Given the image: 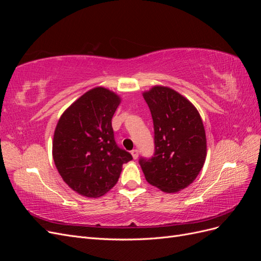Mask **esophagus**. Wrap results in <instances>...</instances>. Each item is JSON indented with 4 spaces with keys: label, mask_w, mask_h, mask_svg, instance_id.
<instances>
[{
    "label": "esophagus",
    "mask_w": 261,
    "mask_h": 261,
    "mask_svg": "<svg viewBox=\"0 0 261 261\" xmlns=\"http://www.w3.org/2000/svg\"><path fill=\"white\" fill-rule=\"evenodd\" d=\"M132 155H133V158H134V159H137V158H138V155H139V151H138V150L137 149H134V150H132Z\"/></svg>",
    "instance_id": "esophagus-1"
}]
</instances>
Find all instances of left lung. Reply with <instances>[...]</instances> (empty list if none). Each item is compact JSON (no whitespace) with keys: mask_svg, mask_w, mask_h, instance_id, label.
Listing matches in <instances>:
<instances>
[{"mask_svg":"<svg viewBox=\"0 0 261 261\" xmlns=\"http://www.w3.org/2000/svg\"><path fill=\"white\" fill-rule=\"evenodd\" d=\"M154 129V154L140 158L149 184L165 193L191 185L207 155L206 132L193 103L169 87L154 86L144 92Z\"/></svg>","mask_w":261,"mask_h":261,"instance_id":"obj_1","label":"left lung"}]
</instances>
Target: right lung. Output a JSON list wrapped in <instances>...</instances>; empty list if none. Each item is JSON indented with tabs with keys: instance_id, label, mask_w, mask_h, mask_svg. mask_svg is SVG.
<instances>
[{
	"instance_id": "1",
	"label": "right lung",
	"mask_w": 261,
	"mask_h": 261,
	"mask_svg": "<svg viewBox=\"0 0 261 261\" xmlns=\"http://www.w3.org/2000/svg\"><path fill=\"white\" fill-rule=\"evenodd\" d=\"M121 98L103 87L84 93L62 114L55 127L52 154L63 180L80 195L97 198L118 180L133 159L115 143L112 117Z\"/></svg>"
}]
</instances>
